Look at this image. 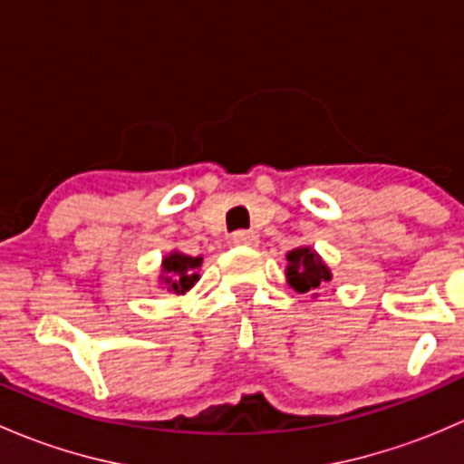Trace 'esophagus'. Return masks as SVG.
Masks as SVG:
<instances>
[{"label": "esophagus", "mask_w": 464, "mask_h": 464, "mask_svg": "<svg viewBox=\"0 0 464 464\" xmlns=\"http://www.w3.org/2000/svg\"><path fill=\"white\" fill-rule=\"evenodd\" d=\"M233 242L240 246H258V236L254 231H236L233 233Z\"/></svg>", "instance_id": "obj_1"}]
</instances>
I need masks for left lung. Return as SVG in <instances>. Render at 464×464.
Here are the masks:
<instances>
[{"mask_svg":"<svg viewBox=\"0 0 464 464\" xmlns=\"http://www.w3.org/2000/svg\"><path fill=\"white\" fill-rule=\"evenodd\" d=\"M287 280L296 292L305 294L312 289L319 287L321 283H327L332 278L330 269L323 265V260L314 251H310L307 246L303 249H294L287 254Z\"/></svg>","mask_w":464,"mask_h":464,"instance_id":"left-lung-1","label":"left lung"}]
</instances>
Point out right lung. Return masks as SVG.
<instances>
[{"label": "right lung", "mask_w": 464, "mask_h": 464, "mask_svg": "<svg viewBox=\"0 0 464 464\" xmlns=\"http://www.w3.org/2000/svg\"><path fill=\"white\" fill-rule=\"evenodd\" d=\"M202 265V258H190L184 254H170L168 258H163V283L170 285L168 289H172L175 294H184L186 289H190L195 285V280L199 278L195 274V269Z\"/></svg>", "instance_id": "1"}]
</instances>
